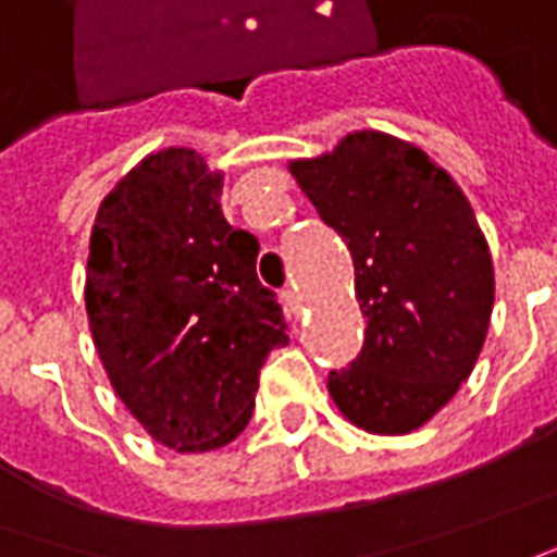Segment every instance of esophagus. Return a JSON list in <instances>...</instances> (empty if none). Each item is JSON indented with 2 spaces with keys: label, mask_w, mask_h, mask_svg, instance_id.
Here are the masks:
<instances>
[{
  "label": "esophagus",
  "mask_w": 557,
  "mask_h": 557,
  "mask_svg": "<svg viewBox=\"0 0 557 557\" xmlns=\"http://www.w3.org/2000/svg\"><path fill=\"white\" fill-rule=\"evenodd\" d=\"M283 305H286V310H289L293 317H298V313L305 310V305H301V295H298L295 286H286V289H283Z\"/></svg>",
  "instance_id": "1"
}]
</instances>
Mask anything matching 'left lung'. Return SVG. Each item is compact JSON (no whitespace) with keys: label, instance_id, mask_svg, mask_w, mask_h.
<instances>
[{"label":"left lung","instance_id":"obj_1","mask_svg":"<svg viewBox=\"0 0 557 557\" xmlns=\"http://www.w3.org/2000/svg\"><path fill=\"white\" fill-rule=\"evenodd\" d=\"M357 271L366 317L359 357L329 393L369 433H411L463 384L482 354L494 264L467 195L418 146L381 131L347 134L289 164Z\"/></svg>","mask_w":557,"mask_h":557}]
</instances>
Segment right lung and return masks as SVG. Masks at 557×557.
I'll return each instance as SVG.
<instances>
[{
	"instance_id": "add662e5",
	"label": "right lung",
	"mask_w": 557,
	"mask_h": 557,
	"mask_svg": "<svg viewBox=\"0 0 557 557\" xmlns=\"http://www.w3.org/2000/svg\"><path fill=\"white\" fill-rule=\"evenodd\" d=\"M222 173L191 149L139 161L94 222L90 335L121 403L173 451L244 433L259 372L289 344L277 295L256 274L259 240L222 215Z\"/></svg>"
}]
</instances>
